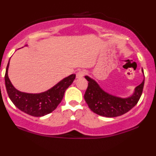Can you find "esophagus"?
Masks as SVG:
<instances>
[{
	"label": "esophagus",
	"mask_w": 156,
	"mask_h": 156,
	"mask_svg": "<svg viewBox=\"0 0 156 156\" xmlns=\"http://www.w3.org/2000/svg\"><path fill=\"white\" fill-rule=\"evenodd\" d=\"M86 71L85 70H80V71H78V73H76V78H82V77H83L84 75L86 74Z\"/></svg>",
	"instance_id": "34e87169"
}]
</instances>
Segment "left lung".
<instances>
[{
  "label": "left lung",
  "mask_w": 156,
  "mask_h": 156,
  "mask_svg": "<svg viewBox=\"0 0 156 156\" xmlns=\"http://www.w3.org/2000/svg\"><path fill=\"white\" fill-rule=\"evenodd\" d=\"M142 72L144 74L142 69ZM85 78L89 81L84 99L91 111L105 117H117L129 112L138 102L144 87V79L134 89V92L128 97H120L105 91L96 80L88 76Z\"/></svg>",
  "instance_id": "left-lung-1"
}]
</instances>
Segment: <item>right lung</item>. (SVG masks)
Instances as JSON below:
<instances>
[{
	"label": "right lung",
	"instance_id": "obj_1",
	"mask_svg": "<svg viewBox=\"0 0 156 156\" xmlns=\"http://www.w3.org/2000/svg\"><path fill=\"white\" fill-rule=\"evenodd\" d=\"M9 62L5 74V88L9 98L21 111L35 117H41L54 111L62 100L66 89L76 78V74L70 75L44 92L38 94L22 92L16 89L9 80Z\"/></svg>",
	"mask_w": 156,
	"mask_h": 156
}]
</instances>
